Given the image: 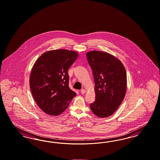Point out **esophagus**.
<instances>
[{
	"mask_svg": "<svg viewBox=\"0 0 160 160\" xmlns=\"http://www.w3.org/2000/svg\"><path fill=\"white\" fill-rule=\"evenodd\" d=\"M86 92V90L85 89H82L81 90V93L82 94H85Z\"/></svg>",
	"mask_w": 160,
	"mask_h": 160,
	"instance_id": "obj_1",
	"label": "esophagus"
}]
</instances>
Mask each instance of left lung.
Returning <instances> with one entry per match:
<instances>
[{"mask_svg": "<svg viewBox=\"0 0 160 160\" xmlns=\"http://www.w3.org/2000/svg\"><path fill=\"white\" fill-rule=\"evenodd\" d=\"M95 81V101L89 106L97 116L105 118L116 111L126 92V72L123 63L106 52L93 50L87 53Z\"/></svg>", "mask_w": 160, "mask_h": 160, "instance_id": "8db88e82", "label": "left lung"}]
</instances>
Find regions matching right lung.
<instances>
[{
    "label": "right lung",
    "instance_id": "right-lung-1",
    "mask_svg": "<svg viewBox=\"0 0 160 160\" xmlns=\"http://www.w3.org/2000/svg\"><path fill=\"white\" fill-rule=\"evenodd\" d=\"M78 57L76 52L58 49L42 54L36 60L30 74V89L44 112L59 115L76 96L69 87L68 71Z\"/></svg>",
    "mask_w": 160,
    "mask_h": 160
}]
</instances>
